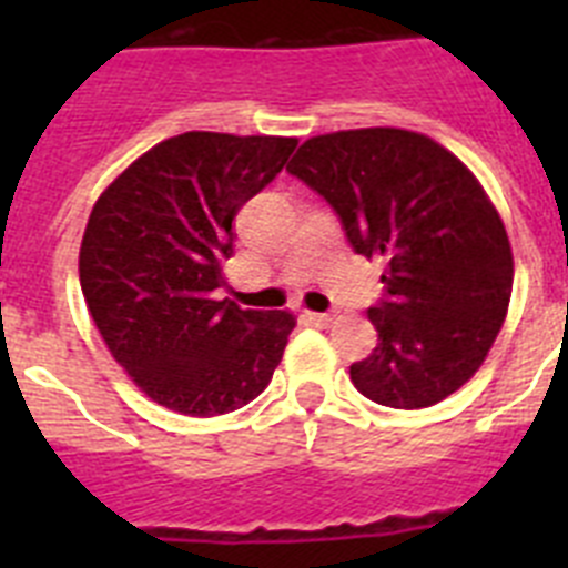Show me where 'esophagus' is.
Returning <instances> with one entry per match:
<instances>
[{
    "instance_id": "1",
    "label": "esophagus",
    "mask_w": 568,
    "mask_h": 568,
    "mask_svg": "<svg viewBox=\"0 0 568 568\" xmlns=\"http://www.w3.org/2000/svg\"><path fill=\"white\" fill-rule=\"evenodd\" d=\"M304 315H307V321L310 324H315V327H327L329 321H333L327 313H304Z\"/></svg>"
}]
</instances>
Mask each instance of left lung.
Returning <instances> with one entry per match:
<instances>
[{
  "label": "left lung",
  "instance_id": "1",
  "mask_svg": "<svg viewBox=\"0 0 568 568\" xmlns=\"http://www.w3.org/2000/svg\"><path fill=\"white\" fill-rule=\"evenodd\" d=\"M341 219L358 255H381L384 298L366 310L373 355L355 389L393 409H424L466 384L504 327L511 247L478 179L438 142L398 128L341 130L287 164Z\"/></svg>",
  "mask_w": 568,
  "mask_h": 568
}]
</instances>
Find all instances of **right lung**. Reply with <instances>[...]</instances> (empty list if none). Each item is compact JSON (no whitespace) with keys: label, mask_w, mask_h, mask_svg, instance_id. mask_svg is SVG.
<instances>
[{"label":"right lung","mask_w":568,"mask_h":568,"mask_svg":"<svg viewBox=\"0 0 568 568\" xmlns=\"http://www.w3.org/2000/svg\"><path fill=\"white\" fill-rule=\"evenodd\" d=\"M281 135L193 133L135 159L84 227L79 281L110 355L173 413H233L273 378L295 318L215 295L241 204L295 150Z\"/></svg>","instance_id":"right-lung-1"}]
</instances>
